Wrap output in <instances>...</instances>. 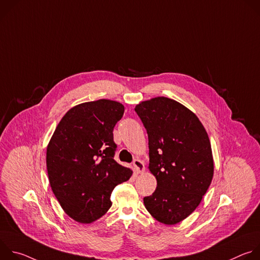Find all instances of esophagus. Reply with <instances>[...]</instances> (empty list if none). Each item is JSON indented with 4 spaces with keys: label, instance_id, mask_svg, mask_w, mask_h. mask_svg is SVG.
I'll list each match as a JSON object with an SVG mask.
<instances>
[{
    "label": "esophagus",
    "instance_id": "obj_1",
    "mask_svg": "<svg viewBox=\"0 0 260 260\" xmlns=\"http://www.w3.org/2000/svg\"><path fill=\"white\" fill-rule=\"evenodd\" d=\"M133 165H134L135 171H136L138 174L144 173V171H145V165H144V162H143L141 159L136 158V159L133 161Z\"/></svg>",
    "mask_w": 260,
    "mask_h": 260
}]
</instances>
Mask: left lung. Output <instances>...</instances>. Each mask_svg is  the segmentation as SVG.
Wrapping results in <instances>:
<instances>
[{
  "label": "left lung",
  "instance_id": "left-lung-1",
  "mask_svg": "<svg viewBox=\"0 0 260 260\" xmlns=\"http://www.w3.org/2000/svg\"><path fill=\"white\" fill-rule=\"evenodd\" d=\"M135 111L148 134V169L157 182L145 208L160 223L177 224L198 208L212 182L210 139L198 116L175 100L156 96Z\"/></svg>",
  "mask_w": 260,
  "mask_h": 260
}]
</instances>
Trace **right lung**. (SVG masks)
<instances>
[{"label":"right lung","mask_w":260,"mask_h":260,"mask_svg":"<svg viewBox=\"0 0 260 260\" xmlns=\"http://www.w3.org/2000/svg\"><path fill=\"white\" fill-rule=\"evenodd\" d=\"M124 106L102 99L71 108L57 124L46 151L51 189L64 213L87 224L112 206L110 196L133 171L114 160L113 128Z\"/></svg>","instance_id":"add662e5"}]
</instances>
